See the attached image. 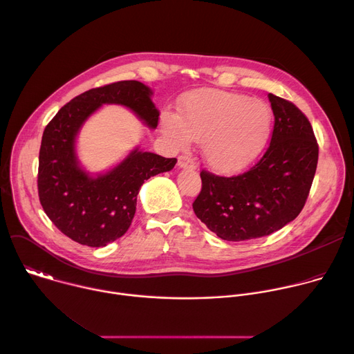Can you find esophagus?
<instances>
[{
	"instance_id": "34e87169",
	"label": "esophagus",
	"mask_w": 354,
	"mask_h": 354,
	"mask_svg": "<svg viewBox=\"0 0 354 354\" xmlns=\"http://www.w3.org/2000/svg\"><path fill=\"white\" fill-rule=\"evenodd\" d=\"M178 165H179L180 168L193 169V168H196V160H194L192 156L183 154V156H179V158H178Z\"/></svg>"
}]
</instances>
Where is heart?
Returning <instances> with one entry per match:
<instances>
[{
	"mask_svg": "<svg viewBox=\"0 0 354 354\" xmlns=\"http://www.w3.org/2000/svg\"><path fill=\"white\" fill-rule=\"evenodd\" d=\"M272 124V109L263 100L213 89L190 93L179 116L164 113L161 118L162 131L171 141L203 142L207 162L225 174L246 168L263 153Z\"/></svg>",
	"mask_w": 354,
	"mask_h": 354,
	"instance_id": "1",
	"label": "heart"
}]
</instances>
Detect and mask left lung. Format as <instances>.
Instances as JSON below:
<instances>
[{
    "label": "left lung",
    "mask_w": 354,
    "mask_h": 354,
    "mask_svg": "<svg viewBox=\"0 0 354 354\" xmlns=\"http://www.w3.org/2000/svg\"><path fill=\"white\" fill-rule=\"evenodd\" d=\"M274 115L270 144L249 171L225 178L201 171L193 212L225 241L270 235L304 207L318 164V142L307 116L269 93Z\"/></svg>",
    "instance_id": "left-lung-1"
}]
</instances>
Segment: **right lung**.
<instances>
[{
    "instance_id": "right-lung-1",
    "label": "right lung",
    "mask_w": 354,
    "mask_h": 354,
    "mask_svg": "<svg viewBox=\"0 0 354 354\" xmlns=\"http://www.w3.org/2000/svg\"><path fill=\"white\" fill-rule=\"evenodd\" d=\"M151 95L153 91L138 81L93 88L71 99L46 126L39 151V200L47 217L73 241L97 248L124 235L144 180L175 167L176 158L138 148L102 175L91 176L80 167L75 137L84 122L104 104H115L156 129L160 112Z\"/></svg>"
}]
</instances>
